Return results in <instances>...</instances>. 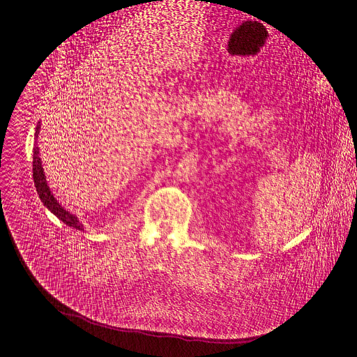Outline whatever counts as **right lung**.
Returning <instances> with one entry per match:
<instances>
[{"mask_svg":"<svg viewBox=\"0 0 357 357\" xmlns=\"http://www.w3.org/2000/svg\"><path fill=\"white\" fill-rule=\"evenodd\" d=\"M39 135V126L36 128V133L35 137L38 138ZM33 180H35V185H36V190L38 195L40 197V200L45 203V206L52 212L54 215H56L63 224H66L68 227H73L75 229H82V224L78 220V218L73 213H70L68 211H65L59 203L56 202V199L54 197V195L50 193L49 190V185L46 183L45 178V173H43V168H42V161L39 158V148H35V154H33Z\"/></svg>","mask_w":357,"mask_h":357,"instance_id":"right-lung-1","label":"right lung"}]
</instances>
